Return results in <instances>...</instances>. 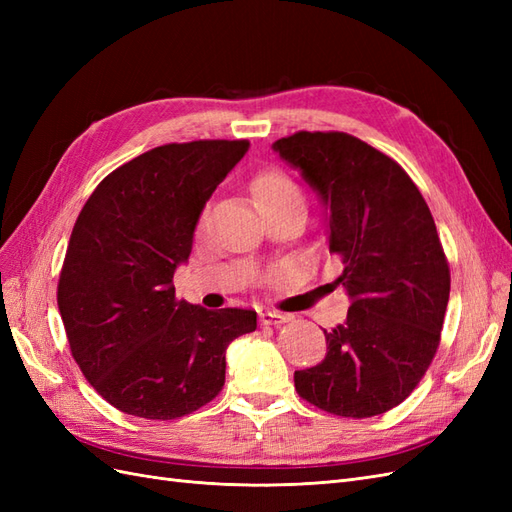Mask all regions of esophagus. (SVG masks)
I'll return each instance as SVG.
<instances>
[{
  "label": "esophagus",
  "mask_w": 512,
  "mask_h": 512,
  "mask_svg": "<svg viewBox=\"0 0 512 512\" xmlns=\"http://www.w3.org/2000/svg\"><path fill=\"white\" fill-rule=\"evenodd\" d=\"M288 316L280 312H260V324L262 327H277V324L286 322Z\"/></svg>",
  "instance_id": "1"
}]
</instances>
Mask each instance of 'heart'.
Wrapping results in <instances>:
<instances>
[{"instance_id": "b5f03b06", "label": "heart", "mask_w": 512, "mask_h": 512, "mask_svg": "<svg viewBox=\"0 0 512 512\" xmlns=\"http://www.w3.org/2000/svg\"><path fill=\"white\" fill-rule=\"evenodd\" d=\"M252 194L256 205H275V203H303V194L299 185L280 170H265L252 181Z\"/></svg>"}]
</instances>
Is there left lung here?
<instances>
[{
    "label": "left lung",
    "mask_w": 512,
    "mask_h": 512,
    "mask_svg": "<svg viewBox=\"0 0 512 512\" xmlns=\"http://www.w3.org/2000/svg\"><path fill=\"white\" fill-rule=\"evenodd\" d=\"M273 151L318 192L333 282L350 297L346 322L324 331L327 356L294 371L303 399L337 416L367 418L399 406L440 344L451 271L436 222L395 160L344 132H297Z\"/></svg>",
    "instance_id": "left-lung-1"
}]
</instances>
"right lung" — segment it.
<instances>
[{"instance_id":"add662e5","label":"right lung","mask_w":512,"mask_h":512,"mask_svg":"<svg viewBox=\"0 0 512 512\" xmlns=\"http://www.w3.org/2000/svg\"><path fill=\"white\" fill-rule=\"evenodd\" d=\"M247 141L170 143L100 181L76 220L57 286L68 344L117 410L173 421L222 391L226 348L256 331L252 309L175 297L200 213Z\"/></svg>"}]
</instances>
